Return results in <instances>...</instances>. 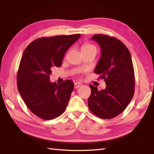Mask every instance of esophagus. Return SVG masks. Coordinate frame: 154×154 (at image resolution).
I'll return each mask as SVG.
<instances>
[{"instance_id":"1","label":"esophagus","mask_w":154,"mask_h":154,"mask_svg":"<svg viewBox=\"0 0 154 154\" xmlns=\"http://www.w3.org/2000/svg\"><path fill=\"white\" fill-rule=\"evenodd\" d=\"M82 85H83L81 84V83H75V84H74V86H75V89H77V88H79V87H81Z\"/></svg>"}]
</instances>
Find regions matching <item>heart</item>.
Segmentation results:
<instances>
[{
  "instance_id": "obj_1",
  "label": "heart",
  "mask_w": 154,
  "mask_h": 154,
  "mask_svg": "<svg viewBox=\"0 0 154 154\" xmlns=\"http://www.w3.org/2000/svg\"><path fill=\"white\" fill-rule=\"evenodd\" d=\"M90 50H94L97 51V48L95 45H94L91 44H85L81 47V51H90Z\"/></svg>"
}]
</instances>
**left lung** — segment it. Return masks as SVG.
Masks as SVG:
<instances>
[{
  "label": "left lung",
  "instance_id": "obj_1",
  "mask_svg": "<svg viewBox=\"0 0 154 154\" xmlns=\"http://www.w3.org/2000/svg\"><path fill=\"white\" fill-rule=\"evenodd\" d=\"M99 44L101 56L94 73L105 81L104 90L98 91L90 85L88 99L90 110L103 119H110L125 110L134 94V71L131 55L117 38L104 34L91 38Z\"/></svg>",
  "mask_w": 154,
  "mask_h": 154
}]
</instances>
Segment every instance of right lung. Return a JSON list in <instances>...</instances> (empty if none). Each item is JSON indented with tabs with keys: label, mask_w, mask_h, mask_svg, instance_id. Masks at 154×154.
I'll return each mask as SVG.
<instances>
[{
	"label": "right lung",
	"mask_w": 154,
	"mask_h": 154,
	"mask_svg": "<svg viewBox=\"0 0 154 154\" xmlns=\"http://www.w3.org/2000/svg\"><path fill=\"white\" fill-rule=\"evenodd\" d=\"M81 34L43 37L25 49L17 73V87L27 107L40 119H54L63 113L73 91L74 83L65 80L51 83L54 67H60L65 52Z\"/></svg>",
	"instance_id": "1"
}]
</instances>
